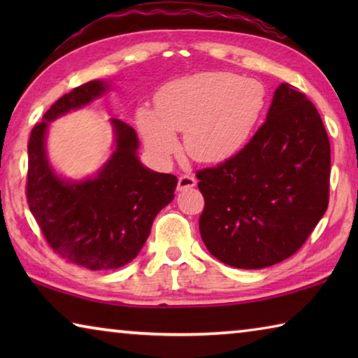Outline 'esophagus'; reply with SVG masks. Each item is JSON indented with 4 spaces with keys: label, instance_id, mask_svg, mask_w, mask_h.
Wrapping results in <instances>:
<instances>
[{
    "label": "esophagus",
    "instance_id": "esophagus-1",
    "mask_svg": "<svg viewBox=\"0 0 358 358\" xmlns=\"http://www.w3.org/2000/svg\"><path fill=\"white\" fill-rule=\"evenodd\" d=\"M197 183V180L192 177V175H181L178 178V189L180 191H185V189H189V187H194Z\"/></svg>",
    "mask_w": 358,
    "mask_h": 358
}]
</instances>
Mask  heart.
Listing matches in <instances>:
<instances>
[{
	"instance_id": "heart-1",
	"label": "heart",
	"mask_w": 358,
	"mask_h": 358,
	"mask_svg": "<svg viewBox=\"0 0 358 358\" xmlns=\"http://www.w3.org/2000/svg\"><path fill=\"white\" fill-rule=\"evenodd\" d=\"M265 107V88L234 72H203L169 83L157 94L156 113L137 112V128L147 148L169 157L178 148L175 132H185L187 155L220 162L243 148Z\"/></svg>"
}]
</instances>
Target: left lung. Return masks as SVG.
I'll return each instance as SVG.
<instances>
[{
    "instance_id": "left-lung-1",
    "label": "left lung",
    "mask_w": 358,
    "mask_h": 358,
    "mask_svg": "<svg viewBox=\"0 0 358 358\" xmlns=\"http://www.w3.org/2000/svg\"><path fill=\"white\" fill-rule=\"evenodd\" d=\"M196 177L205 199L199 229L211 256L246 270L290 257L329 207L330 142L317 108L281 83L245 148Z\"/></svg>"
}]
</instances>
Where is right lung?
I'll list each match as a JSON object with an SVG mask.
<instances>
[{"label": "right lung", "mask_w": 358, "mask_h": 358, "mask_svg": "<svg viewBox=\"0 0 358 358\" xmlns=\"http://www.w3.org/2000/svg\"><path fill=\"white\" fill-rule=\"evenodd\" d=\"M110 83L92 80L64 94L36 124L28 142L27 199L47 243L90 270L120 268L137 257L156 215L175 197L177 177L145 167L136 131L112 118L113 151L93 177L69 180L47 156L52 121L104 96Z\"/></svg>", "instance_id": "obj_1"}]
</instances>
